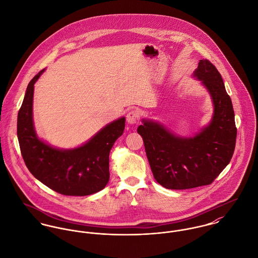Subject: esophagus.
Wrapping results in <instances>:
<instances>
[{"instance_id":"obj_1","label":"esophagus","mask_w":258,"mask_h":258,"mask_svg":"<svg viewBox=\"0 0 258 258\" xmlns=\"http://www.w3.org/2000/svg\"><path fill=\"white\" fill-rule=\"evenodd\" d=\"M138 117H139V113L137 110H131L127 113V122L129 124H135L138 121Z\"/></svg>"}]
</instances>
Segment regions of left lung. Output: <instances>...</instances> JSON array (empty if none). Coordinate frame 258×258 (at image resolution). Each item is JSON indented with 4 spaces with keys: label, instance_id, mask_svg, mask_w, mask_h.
<instances>
[{
    "label": "left lung",
    "instance_id": "left-lung-1",
    "mask_svg": "<svg viewBox=\"0 0 258 258\" xmlns=\"http://www.w3.org/2000/svg\"><path fill=\"white\" fill-rule=\"evenodd\" d=\"M193 78L211 96L213 116L191 137L175 134L161 122L142 119L137 129L155 179L167 189L209 185L229 164L235 147L236 128L231 97L219 71L210 61H199Z\"/></svg>",
    "mask_w": 258,
    "mask_h": 258
}]
</instances>
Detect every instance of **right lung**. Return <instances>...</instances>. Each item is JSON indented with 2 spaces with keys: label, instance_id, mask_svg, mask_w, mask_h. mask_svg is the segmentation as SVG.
Masks as SVG:
<instances>
[{
  "label": "right lung",
  "instance_id": "add662e5",
  "mask_svg": "<svg viewBox=\"0 0 258 258\" xmlns=\"http://www.w3.org/2000/svg\"><path fill=\"white\" fill-rule=\"evenodd\" d=\"M44 71L29 82L18 114V139L24 163L36 179L60 194L92 195L108 183L109 153L123 134L125 117L110 122L80 147L59 149L47 144L36 134L32 109L34 84Z\"/></svg>",
  "mask_w": 258,
  "mask_h": 258
}]
</instances>
